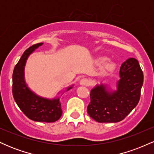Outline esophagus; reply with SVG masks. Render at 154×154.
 Listing matches in <instances>:
<instances>
[{
  "label": "esophagus",
  "instance_id": "esophagus-1",
  "mask_svg": "<svg viewBox=\"0 0 154 154\" xmlns=\"http://www.w3.org/2000/svg\"><path fill=\"white\" fill-rule=\"evenodd\" d=\"M79 84L82 86H87L89 85V81H88V79H85V78L82 79L80 80V82H79Z\"/></svg>",
  "mask_w": 154,
  "mask_h": 154
}]
</instances>
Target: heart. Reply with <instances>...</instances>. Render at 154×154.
<instances>
[{
  "mask_svg": "<svg viewBox=\"0 0 154 154\" xmlns=\"http://www.w3.org/2000/svg\"><path fill=\"white\" fill-rule=\"evenodd\" d=\"M108 58L106 56H98L95 57V63L97 65H100L103 63H104L102 66L100 68V74L101 75H107L111 73L115 70L116 69V64L115 63L111 61H106Z\"/></svg>",
  "mask_w": 154,
  "mask_h": 154,
  "instance_id": "heart-1",
  "label": "heart"
}]
</instances>
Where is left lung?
<instances>
[{"mask_svg": "<svg viewBox=\"0 0 154 154\" xmlns=\"http://www.w3.org/2000/svg\"><path fill=\"white\" fill-rule=\"evenodd\" d=\"M116 91L106 85H96L91 91L88 113L98 122H118L126 117L138 103L143 84V73L137 59L122 63Z\"/></svg>", "mask_w": 154, "mask_h": 154, "instance_id": "left-lung-1", "label": "left lung"}]
</instances>
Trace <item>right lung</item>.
<instances>
[{
    "mask_svg": "<svg viewBox=\"0 0 154 154\" xmlns=\"http://www.w3.org/2000/svg\"><path fill=\"white\" fill-rule=\"evenodd\" d=\"M43 43L32 45L24 51L13 72L12 93L16 103L29 119L35 122H54L62 114L59 98L48 99L36 95L28 88L24 80V67L27 58ZM72 88L70 86L66 91Z\"/></svg>",
    "mask_w": 154,
    "mask_h": 154,
    "instance_id": "obj_1",
    "label": "right lung"
}]
</instances>
